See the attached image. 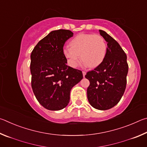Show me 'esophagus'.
<instances>
[{
  "label": "esophagus",
  "mask_w": 147,
  "mask_h": 147,
  "mask_svg": "<svg viewBox=\"0 0 147 147\" xmlns=\"http://www.w3.org/2000/svg\"><path fill=\"white\" fill-rule=\"evenodd\" d=\"M82 73H83V76H84V77H85L86 74V71H83V72H82Z\"/></svg>",
  "instance_id": "1"
}]
</instances>
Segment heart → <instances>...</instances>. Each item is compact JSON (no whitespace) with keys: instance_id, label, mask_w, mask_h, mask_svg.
<instances>
[{"instance_id":"heart-1","label":"heart","mask_w":147,"mask_h":147,"mask_svg":"<svg viewBox=\"0 0 147 147\" xmlns=\"http://www.w3.org/2000/svg\"><path fill=\"white\" fill-rule=\"evenodd\" d=\"M70 45L71 47H64L63 53L71 67H76L80 57L84 65L96 67L102 62L106 55V41L98 34L77 35L71 41Z\"/></svg>"}]
</instances>
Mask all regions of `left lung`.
<instances>
[{"mask_svg":"<svg viewBox=\"0 0 147 147\" xmlns=\"http://www.w3.org/2000/svg\"><path fill=\"white\" fill-rule=\"evenodd\" d=\"M99 32L107 42L102 62L85 76L90 84L87 89L89 104L99 110L109 109L117 104L124 93L128 71L127 56L119 44L105 31Z\"/></svg>","mask_w":147,"mask_h":147,"instance_id":"obj_1","label":"left lung"}]
</instances>
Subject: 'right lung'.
<instances>
[{
  "mask_svg": "<svg viewBox=\"0 0 147 147\" xmlns=\"http://www.w3.org/2000/svg\"><path fill=\"white\" fill-rule=\"evenodd\" d=\"M73 36L69 30L52 31L31 53L32 90L39 104L49 110L65 108L71 89L83 78L81 71L67 65L63 53L65 43Z\"/></svg>",
  "mask_w": 147,
  "mask_h": 147,
  "instance_id": "right-lung-1",
  "label": "right lung"
}]
</instances>
